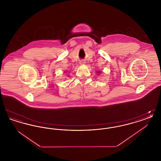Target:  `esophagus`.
<instances>
[{
  "label": "esophagus",
  "mask_w": 161,
  "mask_h": 161,
  "mask_svg": "<svg viewBox=\"0 0 161 161\" xmlns=\"http://www.w3.org/2000/svg\"><path fill=\"white\" fill-rule=\"evenodd\" d=\"M84 63H85V62H84V61H80V64H84Z\"/></svg>",
  "instance_id": "34e87169"
}]
</instances>
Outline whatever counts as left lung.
Here are the masks:
<instances>
[{
	"label": "left lung",
	"instance_id": "8db88e82",
	"mask_svg": "<svg viewBox=\"0 0 161 161\" xmlns=\"http://www.w3.org/2000/svg\"><path fill=\"white\" fill-rule=\"evenodd\" d=\"M98 73H99V72H98Z\"/></svg>",
	"mask_w": 161,
	"mask_h": 161
}]
</instances>
